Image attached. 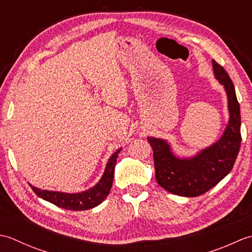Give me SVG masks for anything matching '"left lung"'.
I'll return each instance as SVG.
<instances>
[{
    "label": "left lung",
    "instance_id": "1",
    "mask_svg": "<svg viewBox=\"0 0 252 252\" xmlns=\"http://www.w3.org/2000/svg\"><path fill=\"white\" fill-rule=\"evenodd\" d=\"M212 65L214 77L226 92L229 113L220 139L192 157H178L165 139L147 138L153 150L158 184L177 196L197 197L210 190L232 171L239 152L241 121L235 87L222 66L214 60Z\"/></svg>",
    "mask_w": 252,
    "mask_h": 252
}]
</instances>
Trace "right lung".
<instances>
[{"instance_id": "right-lung-1", "label": "right lung", "mask_w": 252, "mask_h": 252, "mask_svg": "<svg viewBox=\"0 0 252 252\" xmlns=\"http://www.w3.org/2000/svg\"><path fill=\"white\" fill-rule=\"evenodd\" d=\"M121 150L122 148L111 156L100 181L94 187L87 189L85 191L69 193L63 191L42 190V189L32 186V184L29 185L38 197L55 204L56 207L66 210H73V211H83V210L92 209L102 203V201L107 197V194L110 193L113 185V178H114V168Z\"/></svg>"}]
</instances>
